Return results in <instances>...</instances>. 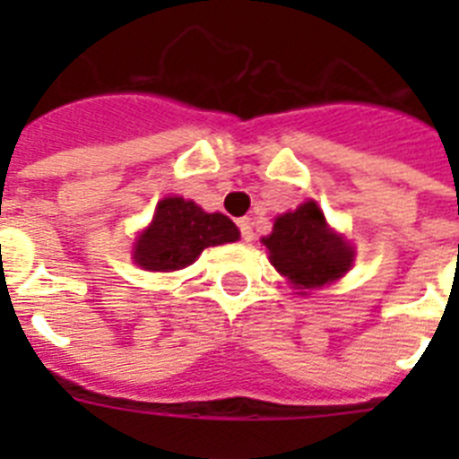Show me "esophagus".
<instances>
[{
  "label": "esophagus",
  "mask_w": 459,
  "mask_h": 459,
  "mask_svg": "<svg viewBox=\"0 0 459 459\" xmlns=\"http://www.w3.org/2000/svg\"><path fill=\"white\" fill-rule=\"evenodd\" d=\"M238 230H241L243 241H246V243L253 241L255 232H253V222H250V218H241V221H238Z\"/></svg>",
  "instance_id": "obj_1"
}]
</instances>
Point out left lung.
<instances>
[{
  "label": "left lung",
  "instance_id": "8db88e82",
  "mask_svg": "<svg viewBox=\"0 0 459 459\" xmlns=\"http://www.w3.org/2000/svg\"><path fill=\"white\" fill-rule=\"evenodd\" d=\"M262 243L269 250L271 264L301 294L331 285L354 264V248L342 234L328 227L315 200L275 218L273 232Z\"/></svg>",
  "mask_w": 459,
  "mask_h": 459
}]
</instances>
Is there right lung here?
<instances>
[{
    "label": "right lung",
    "instance_id": "add662e5",
    "mask_svg": "<svg viewBox=\"0 0 459 459\" xmlns=\"http://www.w3.org/2000/svg\"><path fill=\"white\" fill-rule=\"evenodd\" d=\"M238 238V227L222 213H206L184 197L158 202L152 225L140 232L133 248L135 264L153 273L186 269L209 246H222Z\"/></svg>",
    "mask_w": 459,
    "mask_h": 459
}]
</instances>
